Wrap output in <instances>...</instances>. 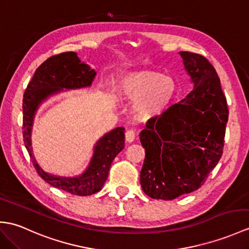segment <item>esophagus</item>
Masks as SVG:
<instances>
[{
    "label": "esophagus",
    "mask_w": 249,
    "mask_h": 249,
    "mask_svg": "<svg viewBox=\"0 0 249 249\" xmlns=\"http://www.w3.org/2000/svg\"><path fill=\"white\" fill-rule=\"evenodd\" d=\"M135 138H136V132H135L134 129L126 130V132H125V140H126V142H128V143L134 142Z\"/></svg>",
    "instance_id": "obj_1"
}]
</instances>
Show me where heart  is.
<instances>
[{"mask_svg": "<svg viewBox=\"0 0 249 249\" xmlns=\"http://www.w3.org/2000/svg\"><path fill=\"white\" fill-rule=\"evenodd\" d=\"M176 87L171 78L154 71H137L127 74L121 84V94L129 102H138L139 118L148 119L161 112L175 94Z\"/></svg>", "mask_w": 249, "mask_h": 249, "instance_id": "b5f03b06", "label": "heart"}]
</instances>
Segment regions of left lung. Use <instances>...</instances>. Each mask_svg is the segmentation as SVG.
Listing matches in <instances>:
<instances>
[{
  "mask_svg": "<svg viewBox=\"0 0 249 249\" xmlns=\"http://www.w3.org/2000/svg\"><path fill=\"white\" fill-rule=\"evenodd\" d=\"M179 54L194 89L140 134L145 148L140 183L154 199L172 200L199 189L224 149L229 110L215 69L203 55Z\"/></svg>",
  "mask_w": 249,
  "mask_h": 249,
  "instance_id": "left-lung-1",
  "label": "left lung"
}]
</instances>
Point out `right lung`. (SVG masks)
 Returning <instances> with one entry per match:
<instances>
[{"instance_id":"obj_1","label":"right lung","mask_w":249,"mask_h":249,"mask_svg":"<svg viewBox=\"0 0 249 249\" xmlns=\"http://www.w3.org/2000/svg\"><path fill=\"white\" fill-rule=\"evenodd\" d=\"M95 75L94 70L79 60L76 53L67 52L52 56L41 63L23 95V141L34 167L44 181L73 195H92L103 188L113 159L124 148L125 128L117 127L96 143L93 158L83 175L75 178L55 177L42 171L32 153L31 130L34 114L39 104L49 95L63 88L77 89L88 87Z\"/></svg>"}]
</instances>
